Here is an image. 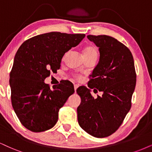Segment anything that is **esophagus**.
Segmentation results:
<instances>
[{
    "instance_id": "obj_1",
    "label": "esophagus",
    "mask_w": 152,
    "mask_h": 152,
    "mask_svg": "<svg viewBox=\"0 0 152 152\" xmlns=\"http://www.w3.org/2000/svg\"><path fill=\"white\" fill-rule=\"evenodd\" d=\"M79 87V86H78V85H74V89H75V92H76V90L77 89V88Z\"/></svg>"
}]
</instances>
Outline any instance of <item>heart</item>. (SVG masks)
Returning <instances> with one entry per match:
<instances>
[{
  "label": "heart",
  "mask_w": 152,
  "mask_h": 152,
  "mask_svg": "<svg viewBox=\"0 0 152 152\" xmlns=\"http://www.w3.org/2000/svg\"><path fill=\"white\" fill-rule=\"evenodd\" d=\"M83 55L85 58H87L92 57V56H96L98 55V51L95 47L92 46H87L83 48Z\"/></svg>",
  "instance_id": "1"
}]
</instances>
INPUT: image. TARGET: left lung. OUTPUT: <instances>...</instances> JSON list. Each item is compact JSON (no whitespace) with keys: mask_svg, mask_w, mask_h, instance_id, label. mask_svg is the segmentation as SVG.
Segmentation results:
<instances>
[{"mask_svg":"<svg viewBox=\"0 0 152 152\" xmlns=\"http://www.w3.org/2000/svg\"><path fill=\"white\" fill-rule=\"evenodd\" d=\"M87 38L99 47L100 57L90 75L89 88L82 86L77 89L81 98L77 120L88 134L102 138L115 132L130 110L136 72L130 50L117 39L106 35ZM91 88L102 91V95L94 99Z\"/></svg>","mask_w":152,"mask_h":152,"instance_id":"1","label":"left lung"}]
</instances>
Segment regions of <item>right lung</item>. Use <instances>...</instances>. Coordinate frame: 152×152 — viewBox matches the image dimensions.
I'll use <instances>...</instances> for the list:
<instances>
[{
    "label": "right lung",
    "instance_id": "right-lung-1",
    "mask_svg": "<svg viewBox=\"0 0 152 152\" xmlns=\"http://www.w3.org/2000/svg\"><path fill=\"white\" fill-rule=\"evenodd\" d=\"M85 37L52 31L28 39L19 48L10 74L11 102L28 130L44 132L56 124L60 108L75 92L74 86L67 80L50 89L44 80L50 72H57L64 54Z\"/></svg>",
    "mask_w": 152,
    "mask_h": 152
}]
</instances>
